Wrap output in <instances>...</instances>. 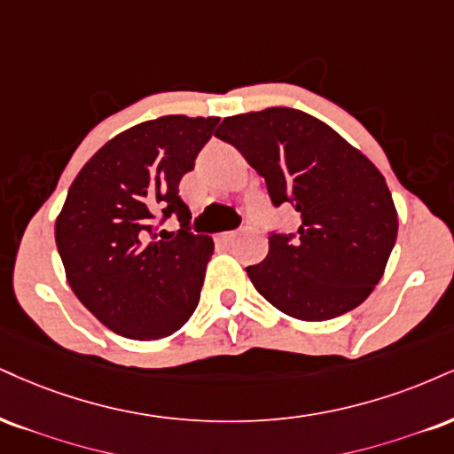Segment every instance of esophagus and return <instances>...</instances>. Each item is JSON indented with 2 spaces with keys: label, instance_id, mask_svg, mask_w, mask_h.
Instances as JSON below:
<instances>
[{
  "label": "esophagus",
  "instance_id": "34e87169",
  "mask_svg": "<svg viewBox=\"0 0 454 454\" xmlns=\"http://www.w3.org/2000/svg\"><path fill=\"white\" fill-rule=\"evenodd\" d=\"M217 239H220L222 243H234V239H237V232H222V234H217Z\"/></svg>",
  "mask_w": 454,
  "mask_h": 454
}]
</instances>
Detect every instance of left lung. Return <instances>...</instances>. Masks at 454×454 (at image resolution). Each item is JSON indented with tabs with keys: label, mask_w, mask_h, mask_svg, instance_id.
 I'll use <instances>...</instances> for the list:
<instances>
[{
	"label": "left lung",
	"mask_w": 454,
	"mask_h": 454,
	"mask_svg": "<svg viewBox=\"0 0 454 454\" xmlns=\"http://www.w3.org/2000/svg\"><path fill=\"white\" fill-rule=\"evenodd\" d=\"M215 137L266 179L272 205L289 203L298 231L272 232L249 266L255 289L294 319L325 321L359 307L383 277L397 211L383 173L357 147L292 107L223 118Z\"/></svg>",
	"instance_id": "obj_1"
}]
</instances>
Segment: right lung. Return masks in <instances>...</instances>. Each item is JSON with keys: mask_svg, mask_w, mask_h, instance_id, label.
Segmentation results:
<instances>
[{"mask_svg": "<svg viewBox=\"0 0 454 454\" xmlns=\"http://www.w3.org/2000/svg\"><path fill=\"white\" fill-rule=\"evenodd\" d=\"M220 118L162 116L109 139L71 184L54 239L78 300L103 325L133 340H158L194 313L213 241L188 232L179 179ZM175 215L177 233L151 228Z\"/></svg>", "mask_w": 454, "mask_h": 454, "instance_id": "1", "label": "right lung"}]
</instances>
